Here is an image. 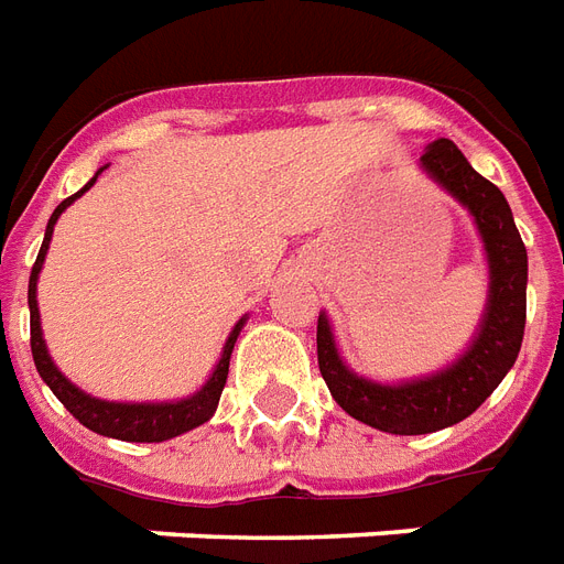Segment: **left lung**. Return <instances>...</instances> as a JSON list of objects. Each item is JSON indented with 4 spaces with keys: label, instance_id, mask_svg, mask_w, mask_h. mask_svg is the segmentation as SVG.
Segmentation results:
<instances>
[{
    "label": "left lung",
    "instance_id": "1",
    "mask_svg": "<svg viewBox=\"0 0 564 564\" xmlns=\"http://www.w3.org/2000/svg\"><path fill=\"white\" fill-rule=\"evenodd\" d=\"M419 170L463 204L480 234L489 290L468 348L430 375L383 383L357 375L343 360L327 313H318L316 330L318 371L334 401L351 419L394 436L436 433L468 419L516 366L527 322V248L503 193L474 172L465 154L445 137L427 145Z\"/></svg>",
    "mask_w": 564,
    "mask_h": 564
}]
</instances>
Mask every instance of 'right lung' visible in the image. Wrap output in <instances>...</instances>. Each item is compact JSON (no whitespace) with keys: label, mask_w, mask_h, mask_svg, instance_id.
Returning <instances> with one entry per match:
<instances>
[{"label":"right lung","mask_w":564,"mask_h":564,"mask_svg":"<svg viewBox=\"0 0 564 564\" xmlns=\"http://www.w3.org/2000/svg\"><path fill=\"white\" fill-rule=\"evenodd\" d=\"M108 166H101L96 175H93L87 184L75 195L64 198L57 204L55 213L48 216L46 225V237H43V246H40V254L31 265V278H29V313H31V354H34V366H37L43 383L55 392V398L64 403L66 410L73 412L75 419L82 421L84 427H90L93 433L108 438H122V442H166V438H175L181 433H189L198 424L213 419V412L219 406L221 389H225V380H228V366H230V354H234V345H237L239 330L246 327L248 316H242L234 325V330L225 339V348H221L219 362L213 366L210 377L204 380L202 389H195L187 398H175V401H105V398H93L84 389L69 380L64 371L57 369L52 354L46 348V339H43V327H40V307H37V278L40 269L46 263V251L48 242H52V230H55L61 213L75 202L82 198L87 189L96 184L101 172Z\"/></svg>","instance_id":"obj_1"}]
</instances>
